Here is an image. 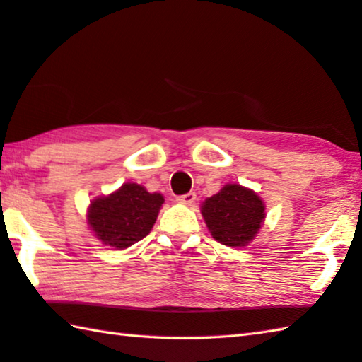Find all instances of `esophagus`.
<instances>
[{"label":"esophagus","instance_id":"obj_1","mask_svg":"<svg viewBox=\"0 0 362 362\" xmlns=\"http://www.w3.org/2000/svg\"><path fill=\"white\" fill-rule=\"evenodd\" d=\"M194 201H196V194L194 193H187V194L177 196V202L185 204V206H192Z\"/></svg>","mask_w":362,"mask_h":362}]
</instances>
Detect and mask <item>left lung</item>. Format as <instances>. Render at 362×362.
<instances>
[{"instance_id":"obj_1","label":"left lung","mask_w":362,"mask_h":362,"mask_svg":"<svg viewBox=\"0 0 362 362\" xmlns=\"http://www.w3.org/2000/svg\"><path fill=\"white\" fill-rule=\"evenodd\" d=\"M201 214L212 238L228 247H245L266 218V204L258 193L239 183H226L201 204Z\"/></svg>"}]
</instances>
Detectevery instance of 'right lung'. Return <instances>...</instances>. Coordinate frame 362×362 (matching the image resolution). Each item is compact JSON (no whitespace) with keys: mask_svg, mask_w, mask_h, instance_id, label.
<instances>
[{"mask_svg":"<svg viewBox=\"0 0 362 362\" xmlns=\"http://www.w3.org/2000/svg\"><path fill=\"white\" fill-rule=\"evenodd\" d=\"M163 202L161 193H148L139 183L127 182L110 194L90 201L87 225L104 245L124 250L152 231Z\"/></svg>","mask_w":362,"mask_h":362,"instance_id":"right-lung-1","label":"right lung"}]
</instances>
